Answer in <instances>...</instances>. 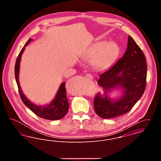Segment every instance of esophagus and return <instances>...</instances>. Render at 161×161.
<instances>
[{
	"label": "esophagus",
	"mask_w": 161,
	"mask_h": 161,
	"mask_svg": "<svg viewBox=\"0 0 161 161\" xmlns=\"http://www.w3.org/2000/svg\"><path fill=\"white\" fill-rule=\"evenodd\" d=\"M86 77H87V78H89V79H92L93 78L92 75L91 74H89V73H87L86 74Z\"/></svg>",
	"instance_id": "1"
}]
</instances>
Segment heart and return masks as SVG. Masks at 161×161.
<instances>
[{"mask_svg":"<svg viewBox=\"0 0 161 161\" xmlns=\"http://www.w3.org/2000/svg\"><path fill=\"white\" fill-rule=\"evenodd\" d=\"M119 53L118 45L113 42H98L91 46L83 55L85 60H91L93 69L101 71L109 68Z\"/></svg>","mask_w":161,"mask_h":161,"instance_id":"b5f03b06","label":"heart"}]
</instances>
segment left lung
<instances>
[{
    "label": "left lung",
    "instance_id": "left-lung-1",
    "mask_svg": "<svg viewBox=\"0 0 161 161\" xmlns=\"http://www.w3.org/2000/svg\"><path fill=\"white\" fill-rule=\"evenodd\" d=\"M146 61L141 49L129 36L127 48L123 57L99 75L97 83L103 87L104 93L95 95L93 106L100 117L108 119L125 114L141 98L146 87ZM116 87L123 89V96L119 100H111L107 95Z\"/></svg>",
    "mask_w": 161,
    "mask_h": 161
}]
</instances>
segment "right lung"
<instances>
[{"label": "right lung", "mask_w": 161, "mask_h": 161, "mask_svg": "<svg viewBox=\"0 0 161 161\" xmlns=\"http://www.w3.org/2000/svg\"><path fill=\"white\" fill-rule=\"evenodd\" d=\"M31 40L32 39L30 38L28 41L26 43V44L25 45V46L19 54L15 61L14 68L15 81L18 86L20 98L25 105L26 107H28L32 112H34L36 115H37L39 117L49 120L60 119L68 113L69 108V103L66 97V91L64 82L60 85L54 100L49 104H48L45 107L37 106L32 104L31 101L28 100V98H26V97L24 95L20 89V86L19 82V73L20 58L22 57V54L25 49V47L26 46Z\"/></svg>", "instance_id": "1"}]
</instances>
